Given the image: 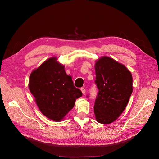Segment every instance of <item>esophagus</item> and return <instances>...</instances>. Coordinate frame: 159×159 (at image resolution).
Listing matches in <instances>:
<instances>
[{
  "label": "esophagus",
  "instance_id": "esophagus-1",
  "mask_svg": "<svg viewBox=\"0 0 159 159\" xmlns=\"http://www.w3.org/2000/svg\"><path fill=\"white\" fill-rule=\"evenodd\" d=\"M81 92H82L83 94L85 93V89L84 88H81Z\"/></svg>",
  "mask_w": 159,
  "mask_h": 159
}]
</instances>
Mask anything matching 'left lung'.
Masks as SVG:
<instances>
[{"label":"left lung","mask_w":159,"mask_h":159,"mask_svg":"<svg viewBox=\"0 0 159 159\" xmlns=\"http://www.w3.org/2000/svg\"><path fill=\"white\" fill-rule=\"evenodd\" d=\"M95 70V83L99 90L94 104L96 120L109 124L127 106L133 92L132 75L125 66L107 56L96 61Z\"/></svg>","instance_id":"8db88e82"}]
</instances>
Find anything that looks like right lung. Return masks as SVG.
<instances>
[{
    "label": "right lung",
    "mask_w": 159,
    "mask_h": 159,
    "mask_svg": "<svg viewBox=\"0 0 159 159\" xmlns=\"http://www.w3.org/2000/svg\"><path fill=\"white\" fill-rule=\"evenodd\" d=\"M29 89L41 112L54 121H61L74 107L76 99L82 96L56 57L46 60L32 72Z\"/></svg>",
    "instance_id": "obj_1"
}]
</instances>
